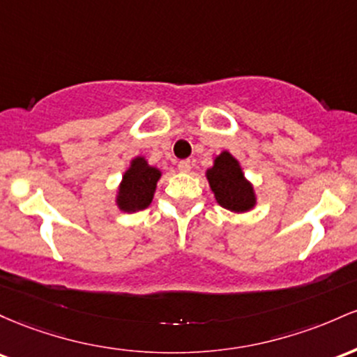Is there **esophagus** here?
<instances>
[{
  "label": "esophagus",
  "instance_id": "34e87169",
  "mask_svg": "<svg viewBox=\"0 0 357 357\" xmlns=\"http://www.w3.org/2000/svg\"><path fill=\"white\" fill-rule=\"evenodd\" d=\"M190 160H182V162L178 163V170L183 172V174H187V172H190Z\"/></svg>",
  "mask_w": 357,
  "mask_h": 357
}]
</instances>
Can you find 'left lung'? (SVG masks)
Masks as SVG:
<instances>
[{
  "label": "left lung",
  "instance_id": "obj_1",
  "mask_svg": "<svg viewBox=\"0 0 357 357\" xmlns=\"http://www.w3.org/2000/svg\"><path fill=\"white\" fill-rule=\"evenodd\" d=\"M211 190L218 204L232 212L251 211L256 204L255 189L244 178L243 168L229 151H222L214 160V165L206 172Z\"/></svg>",
  "mask_w": 357,
  "mask_h": 357
}]
</instances>
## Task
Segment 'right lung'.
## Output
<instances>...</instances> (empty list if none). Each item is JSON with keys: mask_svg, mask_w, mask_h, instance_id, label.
Segmentation results:
<instances>
[{"mask_svg": "<svg viewBox=\"0 0 357 357\" xmlns=\"http://www.w3.org/2000/svg\"><path fill=\"white\" fill-rule=\"evenodd\" d=\"M160 177H162V172L148 165L143 157L131 160V165L123 175L118 195H116V204H118L119 211L136 212L146 209L153 200Z\"/></svg>", "mask_w": 357, "mask_h": 357, "instance_id": "right-lung-1", "label": "right lung"}]
</instances>
